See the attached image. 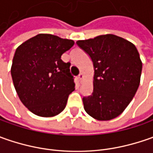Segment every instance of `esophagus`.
I'll use <instances>...</instances> for the list:
<instances>
[{
	"instance_id": "esophagus-1",
	"label": "esophagus",
	"mask_w": 153,
	"mask_h": 153,
	"mask_svg": "<svg viewBox=\"0 0 153 153\" xmlns=\"http://www.w3.org/2000/svg\"><path fill=\"white\" fill-rule=\"evenodd\" d=\"M77 79H78V81H79L80 82L82 81V79H83V75H82V73H80L79 75H78V76H77Z\"/></svg>"
}]
</instances>
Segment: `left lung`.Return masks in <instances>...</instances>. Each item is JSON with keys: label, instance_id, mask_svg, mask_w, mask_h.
Listing matches in <instances>:
<instances>
[{"label": "left lung", "instance_id": "obj_1", "mask_svg": "<svg viewBox=\"0 0 153 153\" xmlns=\"http://www.w3.org/2000/svg\"><path fill=\"white\" fill-rule=\"evenodd\" d=\"M94 65V90L82 98L86 112L94 119H113L126 109L138 89L142 63L130 42L107 34L77 41Z\"/></svg>", "mask_w": 153, "mask_h": 153}]
</instances>
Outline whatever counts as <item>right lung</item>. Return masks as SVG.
I'll return each instance as SVG.
<instances>
[{
  "label": "right lung",
  "mask_w": 153,
  "mask_h": 153,
  "mask_svg": "<svg viewBox=\"0 0 153 153\" xmlns=\"http://www.w3.org/2000/svg\"><path fill=\"white\" fill-rule=\"evenodd\" d=\"M74 41L38 34L18 47L11 75L21 102L32 113L49 117L65 108L69 94L75 90L71 63L61 55Z\"/></svg>",
  "instance_id": "right-lung-1"
}]
</instances>
